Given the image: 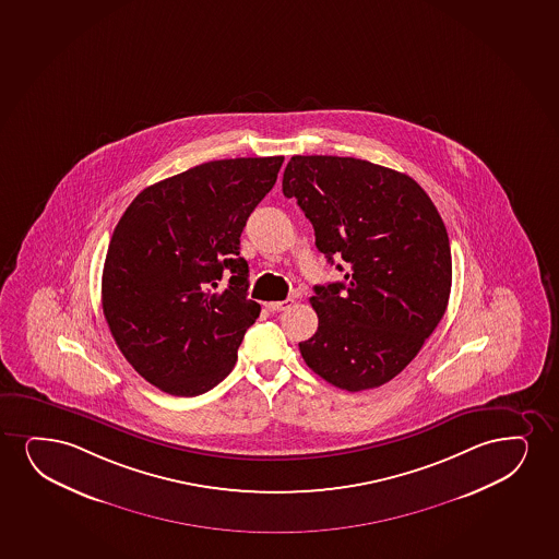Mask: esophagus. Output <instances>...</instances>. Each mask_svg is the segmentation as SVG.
I'll list each match as a JSON object with an SVG mask.
<instances>
[{
    "label": "esophagus",
    "mask_w": 559,
    "mask_h": 559,
    "mask_svg": "<svg viewBox=\"0 0 559 559\" xmlns=\"http://www.w3.org/2000/svg\"><path fill=\"white\" fill-rule=\"evenodd\" d=\"M293 298H285V300H280V302H266V310L272 311H283V310H289L290 306H293Z\"/></svg>",
    "instance_id": "obj_1"
}]
</instances>
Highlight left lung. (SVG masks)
<instances>
[{
	"mask_svg": "<svg viewBox=\"0 0 559 559\" xmlns=\"http://www.w3.org/2000/svg\"><path fill=\"white\" fill-rule=\"evenodd\" d=\"M283 194L297 199L326 261L347 269L344 282L313 287L319 325L298 344L302 359L336 388H380L448 308L452 253L440 213L412 177L352 156H293Z\"/></svg>",
	"mask_w": 559,
	"mask_h": 559,
	"instance_id": "1",
	"label": "left lung"
}]
</instances>
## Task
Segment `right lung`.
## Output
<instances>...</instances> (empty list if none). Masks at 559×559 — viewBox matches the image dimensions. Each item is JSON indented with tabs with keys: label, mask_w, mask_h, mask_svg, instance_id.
Returning a JSON list of instances; mask_svg holds the SVG:
<instances>
[{
	"label": "right lung",
	"mask_w": 559,
	"mask_h": 559,
	"mask_svg": "<svg viewBox=\"0 0 559 559\" xmlns=\"http://www.w3.org/2000/svg\"><path fill=\"white\" fill-rule=\"evenodd\" d=\"M283 156L200 164L143 189L115 226L102 306L135 372L174 396H197L230 374L261 313L248 298L240 236L274 187ZM225 269L231 280L218 289Z\"/></svg>",
	"instance_id": "obj_1"
}]
</instances>
